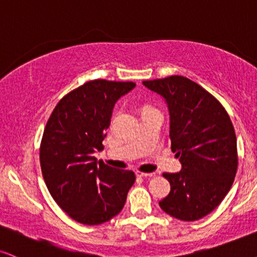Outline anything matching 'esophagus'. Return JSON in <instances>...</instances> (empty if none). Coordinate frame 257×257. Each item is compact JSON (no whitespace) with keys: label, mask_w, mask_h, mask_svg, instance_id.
<instances>
[{"label":"esophagus","mask_w":257,"mask_h":257,"mask_svg":"<svg viewBox=\"0 0 257 257\" xmlns=\"http://www.w3.org/2000/svg\"><path fill=\"white\" fill-rule=\"evenodd\" d=\"M137 175L141 176V177H144V179H150V177H154L156 174L155 173H142V172H137Z\"/></svg>","instance_id":"1"}]
</instances>
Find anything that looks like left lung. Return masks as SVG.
<instances>
[{
  "label": "left lung",
  "instance_id": "obj_1",
  "mask_svg": "<svg viewBox=\"0 0 257 257\" xmlns=\"http://www.w3.org/2000/svg\"><path fill=\"white\" fill-rule=\"evenodd\" d=\"M169 110L172 150L179 173H164L170 193L160 201L167 214L193 221L207 216L229 193L237 172V141L229 114L216 97L183 76L143 81Z\"/></svg>",
  "mask_w": 257,
  "mask_h": 257
}]
</instances>
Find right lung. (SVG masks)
Wrapping results in <instances>:
<instances>
[{
	"mask_svg": "<svg viewBox=\"0 0 257 257\" xmlns=\"http://www.w3.org/2000/svg\"><path fill=\"white\" fill-rule=\"evenodd\" d=\"M134 82L94 80L66 94L44 130L40 166L50 194L72 219L99 225L115 217L135 183L131 170L97 161L114 104Z\"/></svg>",
	"mask_w": 257,
	"mask_h": 257,
	"instance_id": "obj_1",
	"label": "right lung"
}]
</instances>
